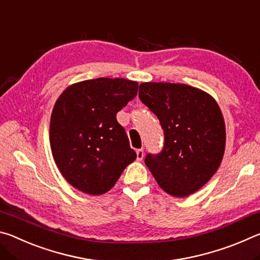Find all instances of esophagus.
I'll return each mask as SVG.
<instances>
[{
	"label": "esophagus",
	"mask_w": 260,
	"mask_h": 260,
	"mask_svg": "<svg viewBox=\"0 0 260 260\" xmlns=\"http://www.w3.org/2000/svg\"><path fill=\"white\" fill-rule=\"evenodd\" d=\"M143 157H144L143 149H138V150H136V158H138V160H142Z\"/></svg>",
	"instance_id": "1"
}]
</instances>
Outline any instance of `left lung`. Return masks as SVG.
Returning a JSON list of instances; mask_svg holds the SVG:
<instances>
[{
  "instance_id": "1",
  "label": "left lung",
  "mask_w": 260,
  "mask_h": 260,
  "mask_svg": "<svg viewBox=\"0 0 260 260\" xmlns=\"http://www.w3.org/2000/svg\"><path fill=\"white\" fill-rule=\"evenodd\" d=\"M139 98L164 131L161 151L144 159L157 183L175 197L197 191L217 172L225 151V121L217 102L197 88L169 82L141 83Z\"/></svg>"
}]
</instances>
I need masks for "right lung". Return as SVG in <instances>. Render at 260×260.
Returning <instances> with one entry per match:
<instances>
[{
  "label": "right lung",
  "instance_id": "right-lung-1",
  "mask_svg": "<svg viewBox=\"0 0 260 260\" xmlns=\"http://www.w3.org/2000/svg\"><path fill=\"white\" fill-rule=\"evenodd\" d=\"M138 82L98 78L74 83L57 100L50 146L60 173L89 195L109 191L136 153L117 112L138 94Z\"/></svg>",
  "mask_w": 260,
  "mask_h": 260
}]
</instances>
